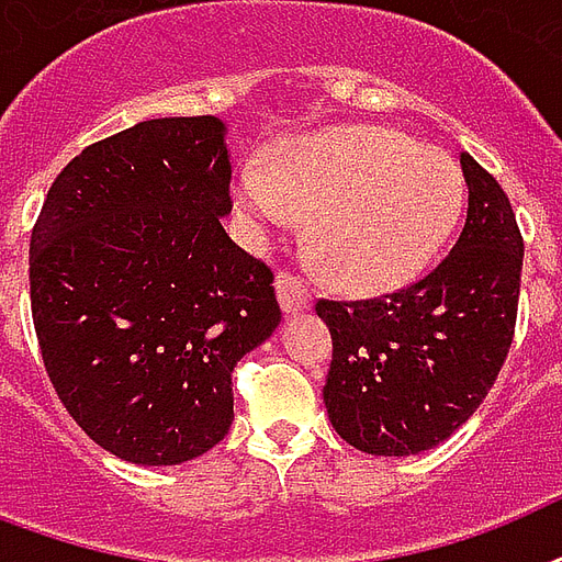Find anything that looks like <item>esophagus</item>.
I'll use <instances>...</instances> for the list:
<instances>
[{
	"instance_id": "obj_1",
	"label": "esophagus",
	"mask_w": 562,
	"mask_h": 562,
	"mask_svg": "<svg viewBox=\"0 0 562 562\" xmlns=\"http://www.w3.org/2000/svg\"><path fill=\"white\" fill-rule=\"evenodd\" d=\"M276 293L286 316H290V313H302L311 307V293H307V286H304L299 278L286 276V272H278Z\"/></svg>"
}]
</instances>
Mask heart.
Here are the masks:
<instances>
[{"mask_svg": "<svg viewBox=\"0 0 562 562\" xmlns=\"http://www.w3.org/2000/svg\"><path fill=\"white\" fill-rule=\"evenodd\" d=\"M232 202L255 237L313 216L322 272L355 293H386L419 278L458 228L463 172L437 146L340 125L284 143L263 169H240Z\"/></svg>", "mask_w": 562, "mask_h": 562, "instance_id": "1", "label": "heart"}]
</instances>
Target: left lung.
Masks as SVG:
<instances>
[{
    "mask_svg": "<svg viewBox=\"0 0 562 562\" xmlns=\"http://www.w3.org/2000/svg\"><path fill=\"white\" fill-rule=\"evenodd\" d=\"M467 225L430 276L367 302H316L334 340L325 407L334 430L375 458L448 439L484 402L516 328L521 234L510 199L469 151Z\"/></svg>",
    "mask_w": 562,
    "mask_h": 562,
    "instance_id": "1",
    "label": "left lung"
}]
</instances>
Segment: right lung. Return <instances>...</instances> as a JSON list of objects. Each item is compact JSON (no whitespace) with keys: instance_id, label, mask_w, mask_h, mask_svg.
Segmentation results:
<instances>
[{"instance_id":"1","label":"right lung","mask_w":562,"mask_h":562,"mask_svg":"<svg viewBox=\"0 0 562 562\" xmlns=\"http://www.w3.org/2000/svg\"><path fill=\"white\" fill-rule=\"evenodd\" d=\"M216 116L146 120L87 146L32 232V316L55 393L137 467L211 451L232 372L281 322L272 272L225 234L232 155Z\"/></svg>"}]
</instances>
